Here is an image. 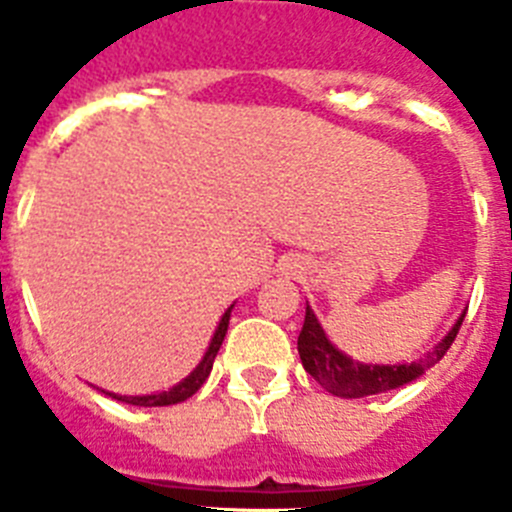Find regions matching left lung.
<instances>
[{
    "instance_id": "8db88e82",
    "label": "left lung",
    "mask_w": 512,
    "mask_h": 512,
    "mask_svg": "<svg viewBox=\"0 0 512 512\" xmlns=\"http://www.w3.org/2000/svg\"><path fill=\"white\" fill-rule=\"evenodd\" d=\"M464 315H467V312H461L459 320H456L449 328V333L425 354V359L410 361V364H364V361L351 359L348 354H343L341 348H336L330 343L320 320L315 318L312 307L307 305L305 323H302L300 338H297V351H300L305 372L318 379L330 395L356 400V397L397 390L402 384L415 382L420 374L428 372V369H431L433 364H438V361L443 359V354L451 348Z\"/></svg>"
}]
</instances>
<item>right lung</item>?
<instances>
[{
	"label": "right lung",
	"instance_id": "add662e5",
	"mask_svg": "<svg viewBox=\"0 0 512 512\" xmlns=\"http://www.w3.org/2000/svg\"><path fill=\"white\" fill-rule=\"evenodd\" d=\"M230 312H233V305L223 312V318H220V323H217L215 333H212L210 338V346H207L200 364L194 366L192 372H189V377H184L179 384H174V387H169V390L164 392H151V395H115V392H104V390L102 392L104 395H110L112 400L128 402V405H138V408H164V405H176V402L189 400V397L200 390L202 384H205V379L210 377L212 361H215L217 351H220V346H223L225 341V333H228Z\"/></svg>",
	"mask_w": 512,
	"mask_h": 512
}]
</instances>
